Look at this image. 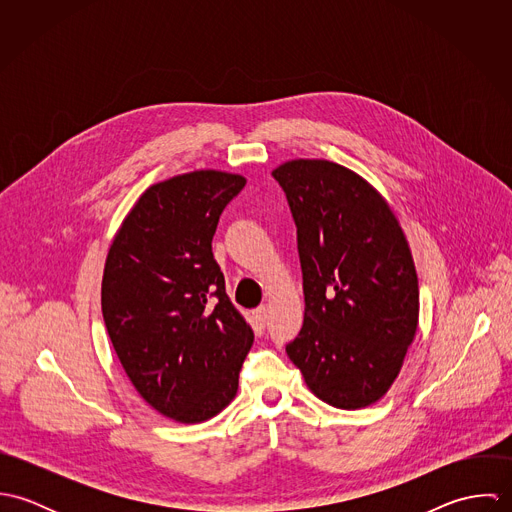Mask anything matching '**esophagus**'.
Returning a JSON list of instances; mask_svg holds the SVG:
<instances>
[{
    "label": "esophagus",
    "instance_id": "1",
    "mask_svg": "<svg viewBox=\"0 0 512 512\" xmlns=\"http://www.w3.org/2000/svg\"><path fill=\"white\" fill-rule=\"evenodd\" d=\"M254 319L264 327L266 325V319H268V307L266 305H260L254 309Z\"/></svg>",
    "mask_w": 512,
    "mask_h": 512
}]
</instances>
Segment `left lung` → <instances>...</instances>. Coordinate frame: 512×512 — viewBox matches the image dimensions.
<instances>
[{"label":"left lung","instance_id":"left-lung-1","mask_svg":"<svg viewBox=\"0 0 512 512\" xmlns=\"http://www.w3.org/2000/svg\"><path fill=\"white\" fill-rule=\"evenodd\" d=\"M297 226L303 327L286 353L323 402L359 410L396 380L420 315L404 230L355 171L292 159L272 171Z\"/></svg>","mask_w":512,"mask_h":512}]
</instances>
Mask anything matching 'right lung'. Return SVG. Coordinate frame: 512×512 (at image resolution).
<instances>
[{"instance_id":"right-lung-1","label":"right lung","mask_w":512,"mask_h":512,"mask_svg":"<svg viewBox=\"0 0 512 512\" xmlns=\"http://www.w3.org/2000/svg\"><path fill=\"white\" fill-rule=\"evenodd\" d=\"M244 185L215 169L151 185L106 256L102 315L114 351L147 404L181 424L230 404L254 341L213 256L220 213Z\"/></svg>"}]
</instances>
